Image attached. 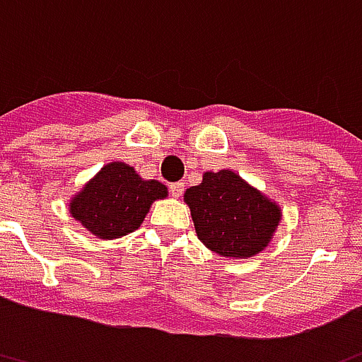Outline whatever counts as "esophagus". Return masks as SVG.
<instances>
[{"label":"esophagus","instance_id":"esophagus-1","mask_svg":"<svg viewBox=\"0 0 362 362\" xmlns=\"http://www.w3.org/2000/svg\"><path fill=\"white\" fill-rule=\"evenodd\" d=\"M168 189H170V195H173V197H180V195L184 194V184H182V182H174V184L168 186Z\"/></svg>","mask_w":362,"mask_h":362}]
</instances>
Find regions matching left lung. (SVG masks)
<instances>
[{
    "instance_id": "1",
    "label": "left lung",
    "mask_w": 362,
    "mask_h": 362,
    "mask_svg": "<svg viewBox=\"0 0 362 362\" xmlns=\"http://www.w3.org/2000/svg\"><path fill=\"white\" fill-rule=\"evenodd\" d=\"M203 245L222 257L247 259L269 245L282 218L280 207L234 170L205 173L184 194Z\"/></svg>"
}]
</instances>
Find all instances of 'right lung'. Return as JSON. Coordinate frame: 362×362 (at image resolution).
<instances>
[{
  "label": "right lung",
  "mask_w": 362,
  "mask_h": 362,
  "mask_svg": "<svg viewBox=\"0 0 362 362\" xmlns=\"http://www.w3.org/2000/svg\"><path fill=\"white\" fill-rule=\"evenodd\" d=\"M165 184L144 180L127 163H109L72 197L71 215L101 240L140 228L151 203L167 197Z\"/></svg>",
  "instance_id": "add662e5"
}]
</instances>
